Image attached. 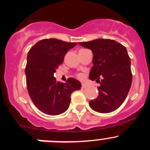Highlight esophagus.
Here are the masks:
<instances>
[{
    "label": "esophagus",
    "instance_id": "34e87169",
    "mask_svg": "<svg viewBox=\"0 0 150 150\" xmlns=\"http://www.w3.org/2000/svg\"><path fill=\"white\" fill-rule=\"evenodd\" d=\"M86 83H82V88H86Z\"/></svg>",
    "mask_w": 150,
    "mask_h": 150
}]
</instances>
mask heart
Masks as SVG:
<instances>
[{"label":"heart","mask_w":150,"mask_h":150,"mask_svg":"<svg viewBox=\"0 0 150 150\" xmlns=\"http://www.w3.org/2000/svg\"><path fill=\"white\" fill-rule=\"evenodd\" d=\"M78 77L80 79H83V78H84V75L83 74H78Z\"/></svg>","instance_id":"obj_1"}]
</instances>
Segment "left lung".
<instances>
[{
  "label": "left lung",
  "instance_id": "left-lung-1",
  "mask_svg": "<svg viewBox=\"0 0 150 150\" xmlns=\"http://www.w3.org/2000/svg\"><path fill=\"white\" fill-rule=\"evenodd\" d=\"M78 44L91 50L93 66L89 79L100 83L99 96L89 102L91 108L100 113L115 111L123 103L132 83L126 48L110 39L99 38Z\"/></svg>",
  "mask_w": 150,
  "mask_h": 150
}]
</instances>
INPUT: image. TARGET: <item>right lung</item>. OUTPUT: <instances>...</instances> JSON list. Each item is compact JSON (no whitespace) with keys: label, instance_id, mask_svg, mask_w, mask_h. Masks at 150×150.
<instances>
[{"label":"right lung","instance_id":"right-lung-1","mask_svg":"<svg viewBox=\"0 0 150 150\" xmlns=\"http://www.w3.org/2000/svg\"><path fill=\"white\" fill-rule=\"evenodd\" d=\"M76 45L56 38L43 39L29 51L25 68L27 88L33 103L45 114L64 112L69 108L72 92L81 88V82L75 78L60 83L54 76L68 50Z\"/></svg>","mask_w":150,"mask_h":150}]
</instances>
